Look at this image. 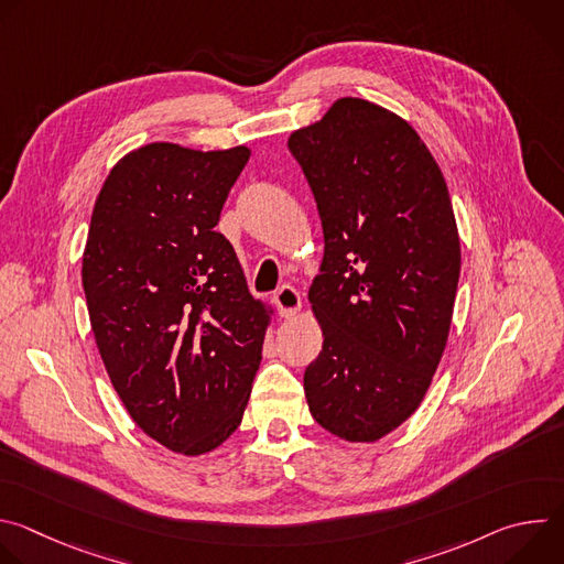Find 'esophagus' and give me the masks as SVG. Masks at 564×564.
<instances>
[{
  "mask_svg": "<svg viewBox=\"0 0 564 564\" xmlns=\"http://www.w3.org/2000/svg\"><path fill=\"white\" fill-rule=\"evenodd\" d=\"M274 303L281 312V316L285 318H292L299 310H301V294L292 288V285H283L276 290L274 294Z\"/></svg>",
  "mask_w": 564,
  "mask_h": 564,
  "instance_id": "esophagus-1",
  "label": "esophagus"
}]
</instances>
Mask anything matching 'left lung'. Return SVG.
Returning a JSON list of instances; mask_svg holds the SVG:
<instances>
[{
	"label": "left lung",
	"instance_id": "1",
	"mask_svg": "<svg viewBox=\"0 0 564 564\" xmlns=\"http://www.w3.org/2000/svg\"><path fill=\"white\" fill-rule=\"evenodd\" d=\"M288 147L326 243L307 294L324 330L307 406L333 435L377 442L417 411L446 348L462 263L446 181L406 120L359 98Z\"/></svg>",
	"mask_w": 564,
	"mask_h": 564
}]
</instances>
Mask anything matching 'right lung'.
<instances>
[{"label": "right lung", "instance_id": "1", "mask_svg": "<svg viewBox=\"0 0 564 564\" xmlns=\"http://www.w3.org/2000/svg\"><path fill=\"white\" fill-rule=\"evenodd\" d=\"M248 147L151 142L109 172L83 259L91 330L131 420L183 455L243 420L270 310L246 283L220 209Z\"/></svg>", "mask_w": 564, "mask_h": 564}]
</instances>
